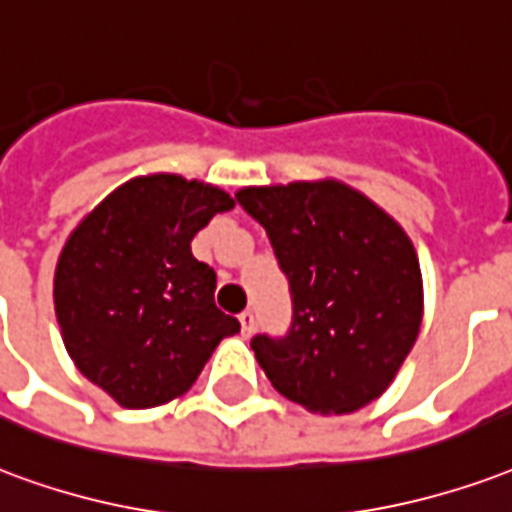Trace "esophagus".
Masks as SVG:
<instances>
[{
	"instance_id": "esophagus-1",
	"label": "esophagus",
	"mask_w": 512,
	"mask_h": 512,
	"mask_svg": "<svg viewBox=\"0 0 512 512\" xmlns=\"http://www.w3.org/2000/svg\"><path fill=\"white\" fill-rule=\"evenodd\" d=\"M238 323H241V331L252 333V328H255V314L246 309V312L238 314Z\"/></svg>"
}]
</instances>
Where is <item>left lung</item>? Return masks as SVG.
Segmentation results:
<instances>
[{
	"label": "left lung",
	"instance_id": "left-lung-1",
	"mask_svg": "<svg viewBox=\"0 0 512 512\" xmlns=\"http://www.w3.org/2000/svg\"><path fill=\"white\" fill-rule=\"evenodd\" d=\"M236 200L290 282V331L252 339L271 385L323 415L382 396L423 320L420 263L399 222L333 179L244 187Z\"/></svg>",
	"mask_w": 512,
	"mask_h": 512
}]
</instances>
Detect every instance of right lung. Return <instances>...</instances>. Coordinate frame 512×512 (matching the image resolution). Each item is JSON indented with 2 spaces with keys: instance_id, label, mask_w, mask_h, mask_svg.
<instances>
[{
  "instance_id": "1",
  "label": "right lung",
  "mask_w": 512,
  "mask_h": 512,
  "mask_svg": "<svg viewBox=\"0 0 512 512\" xmlns=\"http://www.w3.org/2000/svg\"><path fill=\"white\" fill-rule=\"evenodd\" d=\"M236 200L176 173L113 189L64 244L54 276L56 320L78 372L127 410L192 388L241 323L214 304L217 274L192 238Z\"/></svg>"
}]
</instances>
